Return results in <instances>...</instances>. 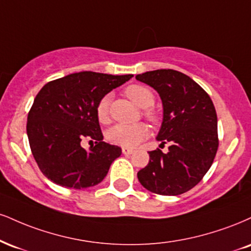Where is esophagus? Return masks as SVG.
I'll return each instance as SVG.
<instances>
[{
  "label": "esophagus",
  "instance_id": "1",
  "mask_svg": "<svg viewBox=\"0 0 251 251\" xmlns=\"http://www.w3.org/2000/svg\"><path fill=\"white\" fill-rule=\"evenodd\" d=\"M122 151H123V154L127 155V154H132L134 150L133 149H128V147H123Z\"/></svg>",
  "mask_w": 251,
  "mask_h": 251
}]
</instances>
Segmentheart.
Wrapping results in <instances>:
<instances>
[{"instance_id": "1", "label": "heart", "mask_w": 251, "mask_h": 251, "mask_svg": "<svg viewBox=\"0 0 251 251\" xmlns=\"http://www.w3.org/2000/svg\"><path fill=\"white\" fill-rule=\"evenodd\" d=\"M125 93L139 107L147 108V110H145V116L151 120L154 119V112L150 110V107L154 104V95L149 87L134 84V85L126 87ZM110 102L111 96L106 95L102 97L97 104L96 114L101 124H106L110 120ZM147 135H149V128L144 124H134V125L118 124V125H114L113 127L108 129L107 132L108 140L123 147L137 146Z\"/></svg>"}]
</instances>
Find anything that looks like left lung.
<instances>
[{
  "label": "left lung",
  "instance_id": "obj_1",
  "mask_svg": "<svg viewBox=\"0 0 251 251\" xmlns=\"http://www.w3.org/2000/svg\"><path fill=\"white\" fill-rule=\"evenodd\" d=\"M135 78L159 93L162 123L156 140L170 143L167 153L151 151L149 165L138 172V179L155 194H182L200 182L215 158V107L206 91L182 72L161 69Z\"/></svg>",
  "mask_w": 251,
  "mask_h": 251
}]
</instances>
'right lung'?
Returning <instances> with one entry per match:
<instances>
[{
  "label": "right lung",
  "mask_w": 251,
  "mask_h": 251,
  "mask_svg": "<svg viewBox=\"0 0 251 251\" xmlns=\"http://www.w3.org/2000/svg\"><path fill=\"white\" fill-rule=\"evenodd\" d=\"M133 75L83 71L45 84L28 114L26 133L39 170L56 185L81 189L98 185L122 149L102 141L98 101ZM95 141L89 150L80 143Z\"/></svg>",
  "instance_id": "1"
}]
</instances>
